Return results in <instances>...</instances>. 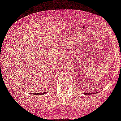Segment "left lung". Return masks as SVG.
Returning a JSON list of instances; mask_svg holds the SVG:
<instances>
[{"mask_svg": "<svg viewBox=\"0 0 121 121\" xmlns=\"http://www.w3.org/2000/svg\"><path fill=\"white\" fill-rule=\"evenodd\" d=\"M96 92H90V93H86V92H84V94L85 95H91V94H95Z\"/></svg>", "mask_w": 121, "mask_h": 121, "instance_id": "1", "label": "left lung"}]
</instances>
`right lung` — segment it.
I'll list each match as a JSON object with an SVG mask.
<instances>
[{
    "label": "right lung",
    "mask_w": 121,
    "mask_h": 121,
    "mask_svg": "<svg viewBox=\"0 0 121 121\" xmlns=\"http://www.w3.org/2000/svg\"><path fill=\"white\" fill-rule=\"evenodd\" d=\"M47 93V92H43V93H31L33 95H44V94H46Z\"/></svg>",
    "instance_id": "add662e5"
}]
</instances>
